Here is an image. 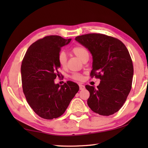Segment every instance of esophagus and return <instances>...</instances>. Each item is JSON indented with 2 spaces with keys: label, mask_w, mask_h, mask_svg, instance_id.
Listing matches in <instances>:
<instances>
[{
  "label": "esophagus",
  "mask_w": 148,
  "mask_h": 148,
  "mask_svg": "<svg viewBox=\"0 0 148 148\" xmlns=\"http://www.w3.org/2000/svg\"><path fill=\"white\" fill-rule=\"evenodd\" d=\"M79 89H80V90H84V89H85V86H84V85L79 84Z\"/></svg>",
  "instance_id": "esophagus-1"
}]
</instances>
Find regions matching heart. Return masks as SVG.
I'll use <instances>...</instances> for the list:
<instances>
[{
    "mask_svg": "<svg viewBox=\"0 0 148 148\" xmlns=\"http://www.w3.org/2000/svg\"><path fill=\"white\" fill-rule=\"evenodd\" d=\"M72 52L76 57H78L80 60H83L84 57L86 56H89V53L86 47L82 46H77L74 47L72 49ZM58 61L61 66L62 67H64L66 64L67 62V56L66 54L64 51H61L58 55ZM72 77L74 79L80 80L82 79V76L79 74L74 73L72 75Z\"/></svg>",
    "mask_w": 148,
    "mask_h": 148,
    "instance_id": "1",
    "label": "heart"
}]
</instances>
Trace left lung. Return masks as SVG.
Masks as SVG:
<instances>
[{
  "instance_id": "1",
  "label": "left lung",
  "mask_w": 148,
  "mask_h": 148,
  "mask_svg": "<svg viewBox=\"0 0 148 148\" xmlns=\"http://www.w3.org/2000/svg\"><path fill=\"white\" fill-rule=\"evenodd\" d=\"M75 40L92 57L91 76L100 78L97 88L87 85V104L92 111L110 116L123 106L131 89L133 64L129 52L119 40L102 34H87Z\"/></svg>"
}]
</instances>
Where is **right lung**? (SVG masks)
Instances as JSON below:
<instances>
[{
	"label": "right lung",
	"mask_w": 148,
	"mask_h": 148,
	"mask_svg": "<svg viewBox=\"0 0 148 148\" xmlns=\"http://www.w3.org/2000/svg\"><path fill=\"white\" fill-rule=\"evenodd\" d=\"M71 38L47 36L30 46L21 66L22 87L29 106L40 117L53 119L62 116L79 91L77 84H55L61 64L58 55Z\"/></svg>",
	"instance_id": "right-lung-1"
}]
</instances>
